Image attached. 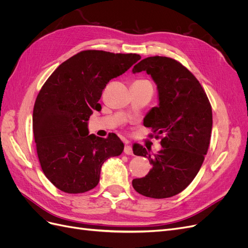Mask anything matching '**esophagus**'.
Segmentation results:
<instances>
[{
  "label": "esophagus",
  "instance_id": "1",
  "mask_svg": "<svg viewBox=\"0 0 248 248\" xmlns=\"http://www.w3.org/2000/svg\"><path fill=\"white\" fill-rule=\"evenodd\" d=\"M124 153L126 155H132L133 154V151H132V147L128 144H126L125 147H124Z\"/></svg>",
  "mask_w": 248,
  "mask_h": 248
}]
</instances>
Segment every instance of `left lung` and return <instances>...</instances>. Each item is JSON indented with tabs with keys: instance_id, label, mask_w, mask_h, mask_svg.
<instances>
[{
	"instance_id": "obj_1",
	"label": "left lung",
	"mask_w": 248,
	"mask_h": 248,
	"mask_svg": "<svg viewBox=\"0 0 248 248\" xmlns=\"http://www.w3.org/2000/svg\"><path fill=\"white\" fill-rule=\"evenodd\" d=\"M146 71L157 86L158 106L148 111L144 125L162 136V149L151 155L140 145L133 153L152 164L148 175L133 179L132 186L153 199L174 197L184 190L199 172L212 131V108L199 80L176 60L149 57L133 67Z\"/></svg>"
}]
</instances>
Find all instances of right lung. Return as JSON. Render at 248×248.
Segmentation results:
<instances>
[{
  "label": "right lung",
  "mask_w": 248,
  "mask_h": 248,
  "mask_svg": "<svg viewBox=\"0 0 248 248\" xmlns=\"http://www.w3.org/2000/svg\"><path fill=\"white\" fill-rule=\"evenodd\" d=\"M140 59L137 54L84 50L60 65L37 96L33 132L44 175L67 193L93 189L101 167L123 152L115 133L107 139L89 134L88 121L100 110L108 82L125 73Z\"/></svg>",
  "instance_id": "add662e5"
}]
</instances>
